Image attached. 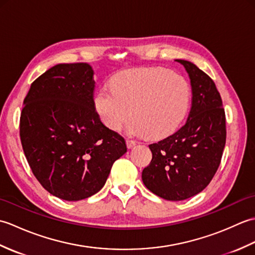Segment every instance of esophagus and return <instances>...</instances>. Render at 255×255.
Masks as SVG:
<instances>
[{
  "label": "esophagus",
  "mask_w": 255,
  "mask_h": 255,
  "mask_svg": "<svg viewBox=\"0 0 255 255\" xmlns=\"http://www.w3.org/2000/svg\"><path fill=\"white\" fill-rule=\"evenodd\" d=\"M126 144H127V148L128 149H131L134 144H136V141H134V140H132V139H127L126 140Z\"/></svg>",
  "instance_id": "34e87169"
}]
</instances>
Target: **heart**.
<instances>
[{"instance_id":"heart-1","label":"heart","mask_w":255,"mask_h":255,"mask_svg":"<svg viewBox=\"0 0 255 255\" xmlns=\"http://www.w3.org/2000/svg\"><path fill=\"white\" fill-rule=\"evenodd\" d=\"M192 89L181 74L165 68L124 70L112 79V89L101 88L94 105L101 121L119 130L129 118V131L158 139L172 133L186 116Z\"/></svg>"}]
</instances>
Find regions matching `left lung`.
I'll use <instances>...</instances> for the list:
<instances>
[{
  "label": "left lung",
  "instance_id": "left-lung-1",
  "mask_svg": "<svg viewBox=\"0 0 255 255\" xmlns=\"http://www.w3.org/2000/svg\"><path fill=\"white\" fill-rule=\"evenodd\" d=\"M192 107L186 123L171 136L149 144L152 160L142 171L150 192L166 200H184L200 193L217 172L226 144L223 100L210 77L186 60Z\"/></svg>",
  "mask_w": 255,
  "mask_h": 255
}]
</instances>
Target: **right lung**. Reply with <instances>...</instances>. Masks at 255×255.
<instances>
[{
  "label": "right lung",
  "instance_id": "obj_1",
  "mask_svg": "<svg viewBox=\"0 0 255 255\" xmlns=\"http://www.w3.org/2000/svg\"><path fill=\"white\" fill-rule=\"evenodd\" d=\"M93 69L60 63L31 83L24 100L19 136L27 162L46 191L81 200L104 186L126 153L125 139L101 122L94 105Z\"/></svg>",
  "mask_w": 255,
  "mask_h": 255
}]
</instances>
